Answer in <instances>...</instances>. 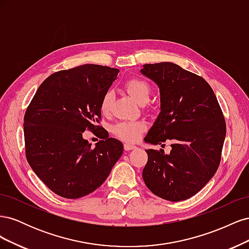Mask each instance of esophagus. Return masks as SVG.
<instances>
[{"label":"esophagus","mask_w":249,"mask_h":249,"mask_svg":"<svg viewBox=\"0 0 249 249\" xmlns=\"http://www.w3.org/2000/svg\"><path fill=\"white\" fill-rule=\"evenodd\" d=\"M134 148H136V146L132 144V143H124V149L125 150H131V149H134Z\"/></svg>","instance_id":"esophagus-1"}]
</instances>
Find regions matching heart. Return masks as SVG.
I'll use <instances>...</instances> for the list:
<instances>
[{"label":"heart","instance_id":"1","mask_svg":"<svg viewBox=\"0 0 249 249\" xmlns=\"http://www.w3.org/2000/svg\"><path fill=\"white\" fill-rule=\"evenodd\" d=\"M124 88L126 92L131 95L132 99L139 105L145 104L150 96V86L148 83L142 79H130L124 83ZM113 100V93L110 90L104 93L100 109L103 114H107L111 107V103ZM146 124L143 122H129V123H120L113 127V132L117 137L122 138L125 141H135L139 135L145 130Z\"/></svg>","mask_w":249,"mask_h":249}]
</instances>
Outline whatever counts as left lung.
I'll return each instance as SVG.
<instances>
[{
  "instance_id": "left-lung-1",
  "label": "left lung",
  "mask_w": 249,
  "mask_h": 249,
  "mask_svg": "<svg viewBox=\"0 0 249 249\" xmlns=\"http://www.w3.org/2000/svg\"><path fill=\"white\" fill-rule=\"evenodd\" d=\"M140 72L160 90V113L144 142H172L169 154L146 149L143 180L157 196L185 200L201 190L219 166L227 134L222 111L207 81L178 64H144Z\"/></svg>"
}]
</instances>
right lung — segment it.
Segmentation results:
<instances>
[{"mask_svg":"<svg viewBox=\"0 0 249 249\" xmlns=\"http://www.w3.org/2000/svg\"><path fill=\"white\" fill-rule=\"evenodd\" d=\"M119 71L84 64L44 80L24 118L26 157L49 189L64 198H80L99 188L124 153V144L96 125L100 104ZM86 128L100 130L91 148Z\"/></svg>","mask_w":249,"mask_h":249,"instance_id":"right-lung-1","label":"right lung"}]
</instances>
